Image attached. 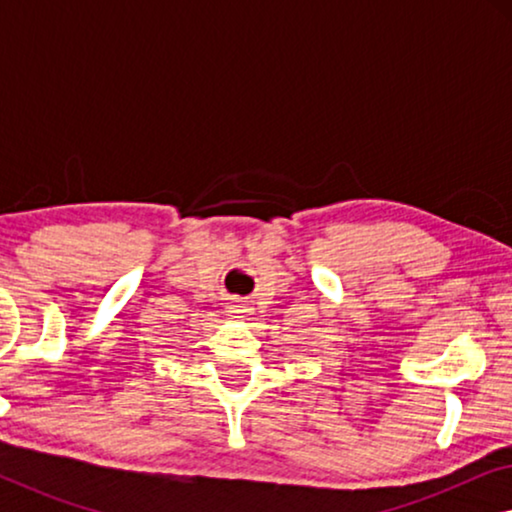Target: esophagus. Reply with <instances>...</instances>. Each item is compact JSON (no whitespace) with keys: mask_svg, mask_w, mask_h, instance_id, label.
Listing matches in <instances>:
<instances>
[{"mask_svg":"<svg viewBox=\"0 0 512 512\" xmlns=\"http://www.w3.org/2000/svg\"><path fill=\"white\" fill-rule=\"evenodd\" d=\"M226 310L230 314H235V317H244V314L251 312V305L247 303V300H242V298H230L228 305H226Z\"/></svg>","mask_w":512,"mask_h":512,"instance_id":"obj_1","label":"esophagus"}]
</instances>
